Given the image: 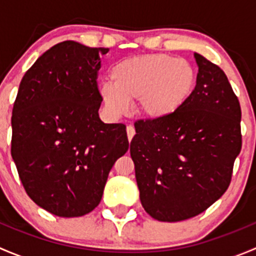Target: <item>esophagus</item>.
I'll list each match as a JSON object with an SVG mask.
<instances>
[{"instance_id":"esophagus-1","label":"esophagus","mask_w":256,"mask_h":256,"mask_svg":"<svg viewBox=\"0 0 256 256\" xmlns=\"http://www.w3.org/2000/svg\"><path fill=\"white\" fill-rule=\"evenodd\" d=\"M126 132H128V141H131L132 140V138L134 136H135V128H132V126H128V128H126Z\"/></svg>"}]
</instances>
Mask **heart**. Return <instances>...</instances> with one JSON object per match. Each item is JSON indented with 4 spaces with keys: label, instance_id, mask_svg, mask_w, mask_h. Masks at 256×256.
Wrapping results in <instances>:
<instances>
[{
    "label": "heart",
    "instance_id": "obj_1",
    "mask_svg": "<svg viewBox=\"0 0 256 256\" xmlns=\"http://www.w3.org/2000/svg\"><path fill=\"white\" fill-rule=\"evenodd\" d=\"M112 82L99 86L105 110L112 118L125 115L130 102L150 121L174 116L192 95L196 72L183 58L167 54H144L118 62L110 69Z\"/></svg>",
    "mask_w": 256,
    "mask_h": 256
}]
</instances>
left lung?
Listing matches in <instances>:
<instances>
[{
	"instance_id": "obj_1",
	"label": "left lung",
	"mask_w": 256,
	"mask_h": 256,
	"mask_svg": "<svg viewBox=\"0 0 256 256\" xmlns=\"http://www.w3.org/2000/svg\"><path fill=\"white\" fill-rule=\"evenodd\" d=\"M196 88L164 121L140 120L130 144L144 210L160 222H180L204 212L230 183L242 148V110L218 66L194 53Z\"/></svg>"
}]
</instances>
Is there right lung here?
<instances>
[{
	"instance_id": "1",
	"label": "right lung",
	"mask_w": 256,
	"mask_h": 256,
	"mask_svg": "<svg viewBox=\"0 0 256 256\" xmlns=\"http://www.w3.org/2000/svg\"><path fill=\"white\" fill-rule=\"evenodd\" d=\"M108 48L66 40L20 80L11 154L30 200L54 216H82L100 203L110 170L128 150L122 124L100 120L96 76Z\"/></svg>"
}]
</instances>
